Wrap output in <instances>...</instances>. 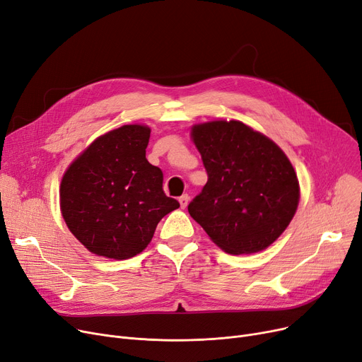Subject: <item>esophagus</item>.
I'll list each match as a JSON object with an SVG mask.
<instances>
[{
    "instance_id": "34e87169",
    "label": "esophagus",
    "mask_w": 362,
    "mask_h": 362,
    "mask_svg": "<svg viewBox=\"0 0 362 362\" xmlns=\"http://www.w3.org/2000/svg\"><path fill=\"white\" fill-rule=\"evenodd\" d=\"M178 200H180L181 208H182V209H185V208H187V204H188V202H190V196H188V194H182Z\"/></svg>"
}]
</instances>
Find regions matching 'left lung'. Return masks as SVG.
Here are the masks:
<instances>
[{
  "label": "left lung",
  "instance_id": "obj_1",
  "mask_svg": "<svg viewBox=\"0 0 362 362\" xmlns=\"http://www.w3.org/2000/svg\"><path fill=\"white\" fill-rule=\"evenodd\" d=\"M208 182L188 214L231 255L267 249L287 228L299 204V181L284 151L240 120L192 128Z\"/></svg>",
  "mask_w": 362,
  "mask_h": 362
}]
</instances>
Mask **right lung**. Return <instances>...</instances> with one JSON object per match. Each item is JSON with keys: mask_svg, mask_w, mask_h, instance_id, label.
Listing matches in <instances>:
<instances>
[{"mask_svg": "<svg viewBox=\"0 0 362 362\" xmlns=\"http://www.w3.org/2000/svg\"><path fill=\"white\" fill-rule=\"evenodd\" d=\"M150 128L124 125L98 136L67 168L60 209L71 233L97 256L128 259L151 242L159 221L180 208L163 174L146 159Z\"/></svg>", "mask_w": 362, "mask_h": 362, "instance_id": "1", "label": "right lung"}]
</instances>
